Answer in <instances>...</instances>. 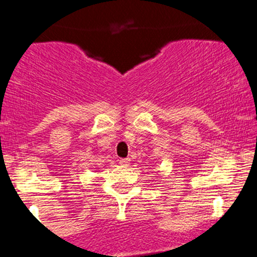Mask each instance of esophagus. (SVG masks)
Instances as JSON below:
<instances>
[{
    "mask_svg": "<svg viewBox=\"0 0 257 257\" xmlns=\"http://www.w3.org/2000/svg\"><path fill=\"white\" fill-rule=\"evenodd\" d=\"M129 158H121V159H119V164L120 165H128L129 164Z\"/></svg>",
    "mask_w": 257,
    "mask_h": 257,
    "instance_id": "1",
    "label": "esophagus"
}]
</instances>
